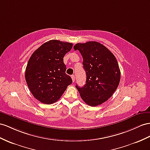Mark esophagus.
<instances>
[{
    "mask_svg": "<svg viewBox=\"0 0 150 150\" xmlns=\"http://www.w3.org/2000/svg\"><path fill=\"white\" fill-rule=\"evenodd\" d=\"M71 79H72L73 82H74V81H75V75H71Z\"/></svg>",
    "mask_w": 150,
    "mask_h": 150,
    "instance_id": "34e87169",
    "label": "esophagus"
}]
</instances>
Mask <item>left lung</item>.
Masks as SVG:
<instances>
[{"instance_id":"1","label":"left lung","mask_w":150,"mask_h":150,"mask_svg":"<svg viewBox=\"0 0 150 150\" xmlns=\"http://www.w3.org/2000/svg\"><path fill=\"white\" fill-rule=\"evenodd\" d=\"M83 57L86 82L82 87L76 85L86 104L96 106L106 101L116 91L120 80V71L116 57L105 45L95 41L76 44Z\"/></svg>"}]
</instances>
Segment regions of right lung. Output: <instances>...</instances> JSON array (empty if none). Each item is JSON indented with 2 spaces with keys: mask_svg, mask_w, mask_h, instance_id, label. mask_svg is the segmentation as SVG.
Returning <instances> with one entry per match:
<instances>
[{
  "mask_svg": "<svg viewBox=\"0 0 150 150\" xmlns=\"http://www.w3.org/2000/svg\"><path fill=\"white\" fill-rule=\"evenodd\" d=\"M72 47L71 43L51 40L40 46L30 57L25 80L33 96L41 103L56 102L72 83L63 62L64 55Z\"/></svg>",
  "mask_w": 150,
  "mask_h": 150,
  "instance_id": "add662e5",
  "label": "right lung"
}]
</instances>
